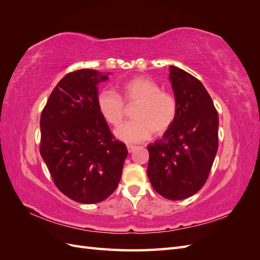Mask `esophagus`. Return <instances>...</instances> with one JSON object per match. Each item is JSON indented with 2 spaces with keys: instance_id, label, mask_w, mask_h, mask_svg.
<instances>
[{
  "instance_id": "34e87169",
  "label": "esophagus",
  "mask_w": 260,
  "mask_h": 260,
  "mask_svg": "<svg viewBox=\"0 0 260 260\" xmlns=\"http://www.w3.org/2000/svg\"><path fill=\"white\" fill-rule=\"evenodd\" d=\"M127 149H128V152H129V153H132V152L135 151V149H136V146H133V145H128V146H127Z\"/></svg>"
}]
</instances>
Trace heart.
I'll use <instances>...</instances> for the list:
<instances>
[{"instance_id":"b5f03b06","label":"heart","mask_w":260,"mask_h":260,"mask_svg":"<svg viewBox=\"0 0 260 260\" xmlns=\"http://www.w3.org/2000/svg\"><path fill=\"white\" fill-rule=\"evenodd\" d=\"M121 96L111 89H103L98 95L99 112L107 123L117 127L125 116V105H137L135 120L120 125L116 137L125 143H139L152 136H161L176 122L180 112L175 94L162 91L161 86L145 77H137L121 84Z\"/></svg>"}]
</instances>
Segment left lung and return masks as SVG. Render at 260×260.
<instances>
[{
	"label": "left lung",
	"mask_w": 260,
	"mask_h": 260,
	"mask_svg": "<svg viewBox=\"0 0 260 260\" xmlns=\"http://www.w3.org/2000/svg\"><path fill=\"white\" fill-rule=\"evenodd\" d=\"M170 81L180 112L162 139L148 144L147 176L164 198H190L205 184L218 149L219 118L205 86L194 76L170 66Z\"/></svg>",
	"instance_id": "left-lung-1"
}]
</instances>
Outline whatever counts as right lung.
Here are the masks:
<instances>
[{
    "mask_svg": "<svg viewBox=\"0 0 260 260\" xmlns=\"http://www.w3.org/2000/svg\"><path fill=\"white\" fill-rule=\"evenodd\" d=\"M106 79L93 69L67 74L41 114L40 154L53 182L83 204L100 203L116 190L128 155L96 105V84Z\"/></svg>",
    "mask_w": 260,
    "mask_h": 260,
    "instance_id": "obj_1",
    "label": "right lung"
}]
</instances>
